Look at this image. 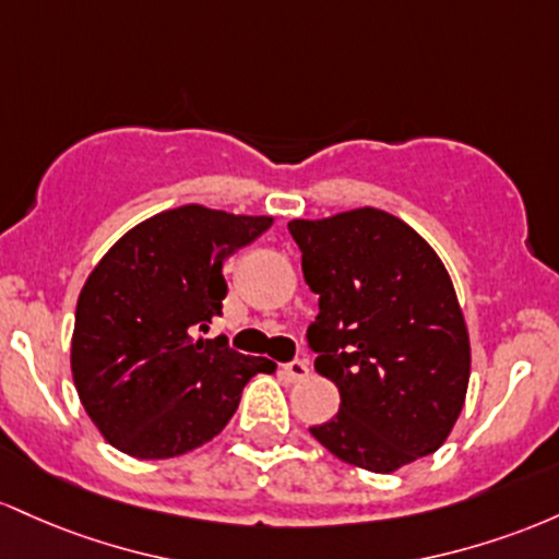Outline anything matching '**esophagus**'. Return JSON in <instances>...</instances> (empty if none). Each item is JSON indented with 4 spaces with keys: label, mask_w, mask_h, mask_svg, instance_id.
Returning <instances> with one entry per match:
<instances>
[{
    "label": "esophagus",
    "mask_w": 559,
    "mask_h": 559,
    "mask_svg": "<svg viewBox=\"0 0 559 559\" xmlns=\"http://www.w3.org/2000/svg\"><path fill=\"white\" fill-rule=\"evenodd\" d=\"M282 374H285V378L290 380V382L306 380V378H309V361H306V359H296V361L285 364V367H282Z\"/></svg>",
    "instance_id": "34e87169"
}]
</instances>
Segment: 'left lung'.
I'll return each instance as SVG.
<instances>
[{
  "instance_id": "1",
  "label": "left lung",
  "mask_w": 559,
  "mask_h": 559,
  "mask_svg": "<svg viewBox=\"0 0 559 559\" xmlns=\"http://www.w3.org/2000/svg\"><path fill=\"white\" fill-rule=\"evenodd\" d=\"M287 229L319 296L313 369L341 391V412L311 436L369 473H396L441 449L465 406L469 335L436 250L369 205L293 218Z\"/></svg>"
}]
</instances>
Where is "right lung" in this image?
<instances>
[{
  "mask_svg": "<svg viewBox=\"0 0 559 559\" xmlns=\"http://www.w3.org/2000/svg\"><path fill=\"white\" fill-rule=\"evenodd\" d=\"M190 203L129 229L86 277L76 304L71 372L105 441L136 460H171L218 436L242 388L277 364L227 337H195L222 313L227 255L272 227Z\"/></svg>",
  "mask_w": 559,
  "mask_h": 559,
  "instance_id": "right-lung-1",
  "label": "right lung"
}]
</instances>
